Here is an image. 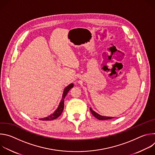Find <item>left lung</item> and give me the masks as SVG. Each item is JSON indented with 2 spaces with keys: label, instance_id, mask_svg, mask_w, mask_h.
<instances>
[{
  "label": "left lung",
  "instance_id": "1",
  "mask_svg": "<svg viewBox=\"0 0 155 155\" xmlns=\"http://www.w3.org/2000/svg\"><path fill=\"white\" fill-rule=\"evenodd\" d=\"M90 111L91 112V114L93 115V116L94 117H96L97 119L99 120H110V119H112L114 118V117H105V116H102L99 114H98L97 113H96V112H94V110L90 107Z\"/></svg>",
  "mask_w": 155,
  "mask_h": 155
}]
</instances>
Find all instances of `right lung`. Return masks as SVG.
I'll list each match as a JSON object with an SVG mask.
<instances>
[{
  "instance_id": "add662e5",
  "label": "right lung",
  "mask_w": 155,
  "mask_h": 155,
  "mask_svg": "<svg viewBox=\"0 0 155 155\" xmlns=\"http://www.w3.org/2000/svg\"><path fill=\"white\" fill-rule=\"evenodd\" d=\"M73 87H74V83H71L69 85H68V86H66L64 88V92H63V94H62V99H61L57 109L55 110V111L53 114H51L49 116L46 117L45 118H40L39 120H41V121H51V120H55L57 118H58L61 115V114L63 111V110H64L65 97L66 96V95L68 94V92L70 91L71 88Z\"/></svg>"
}]
</instances>
